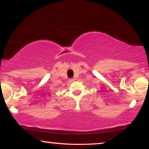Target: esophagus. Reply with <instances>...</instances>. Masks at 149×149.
<instances>
[{
    "label": "esophagus",
    "instance_id": "34e87169",
    "mask_svg": "<svg viewBox=\"0 0 149 149\" xmlns=\"http://www.w3.org/2000/svg\"><path fill=\"white\" fill-rule=\"evenodd\" d=\"M74 81H75V79H69V82L71 83V84L73 82H74Z\"/></svg>",
    "mask_w": 149,
    "mask_h": 149
}]
</instances>
